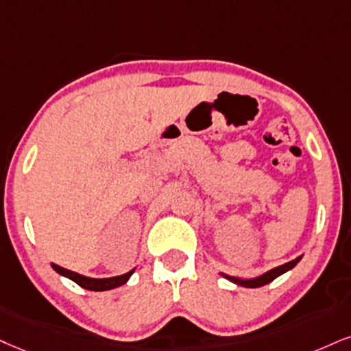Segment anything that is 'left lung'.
<instances>
[{
    "instance_id": "obj_1",
    "label": "left lung",
    "mask_w": 351,
    "mask_h": 351,
    "mask_svg": "<svg viewBox=\"0 0 351 351\" xmlns=\"http://www.w3.org/2000/svg\"><path fill=\"white\" fill-rule=\"evenodd\" d=\"M302 255H304V254H301L300 257L295 258V261L287 262V263H283V265L271 268V270H268V271H265V274H262V275H258V276H254V278H241V276H231V275H228V274H223V271H219V275L224 276V278L229 280V281H232V283L239 285V287L258 288V287H263V285H268V283H270V281H274L275 278H278L280 275L287 274V271L291 270V268H295L298 263H300V261L302 258Z\"/></svg>"
}]
</instances>
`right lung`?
<instances>
[{
  "label": "right lung",
  "mask_w": 351,
  "mask_h": 351,
  "mask_svg": "<svg viewBox=\"0 0 351 351\" xmlns=\"http://www.w3.org/2000/svg\"><path fill=\"white\" fill-rule=\"evenodd\" d=\"M50 265L56 271V274H60L62 276H66V278L75 281V283L80 285L81 288L89 289V291H109V289L122 287V285H125L130 280V276L133 275V271L136 270V268H133V270L127 271V274L119 275V276H110V278H90V276L80 275V274H76V271L68 270V268L56 265V263H53V262H51Z\"/></svg>",
  "instance_id": "obj_1"
}]
</instances>
